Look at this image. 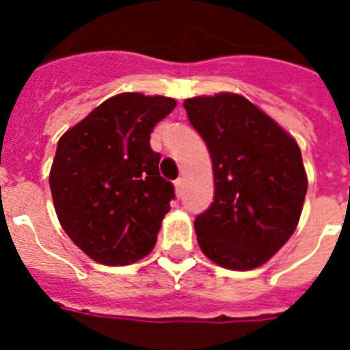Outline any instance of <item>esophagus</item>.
Listing matches in <instances>:
<instances>
[{
    "label": "esophagus",
    "mask_w": 350,
    "mask_h": 350,
    "mask_svg": "<svg viewBox=\"0 0 350 350\" xmlns=\"http://www.w3.org/2000/svg\"><path fill=\"white\" fill-rule=\"evenodd\" d=\"M174 187H176V192L181 196V192H183V178H178V180L174 181Z\"/></svg>",
    "instance_id": "esophagus-1"
}]
</instances>
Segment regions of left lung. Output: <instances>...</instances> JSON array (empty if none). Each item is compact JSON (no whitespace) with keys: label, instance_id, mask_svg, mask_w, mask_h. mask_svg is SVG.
Instances as JSON below:
<instances>
[{"label":"left lung","instance_id":"8db88e82","mask_svg":"<svg viewBox=\"0 0 350 350\" xmlns=\"http://www.w3.org/2000/svg\"><path fill=\"white\" fill-rule=\"evenodd\" d=\"M183 107L213 159L214 202L194 219L203 254L234 271L263 265L293 236L304 207L298 143L243 96H202Z\"/></svg>","mask_w":350,"mask_h":350}]
</instances>
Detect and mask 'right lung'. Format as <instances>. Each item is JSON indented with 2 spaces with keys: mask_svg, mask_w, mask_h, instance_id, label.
<instances>
[{
  "mask_svg": "<svg viewBox=\"0 0 350 350\" xmlns=\"http://www.w3.org/2000/svg\"><path fill=\"white\" fill-rule=\"evenodd\" d=\"M174 107L163 96L118 94L57 142L51 170L56 214L94 261L131 265L156 245L176 194L159 176L150 132Z\"/></svg>",
  "mask_w": 350,
  "mask_h": 350,
  "instance_id": "add662e5",
  "label": "right lung"
}]
</instances>
